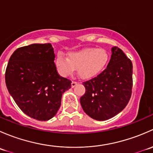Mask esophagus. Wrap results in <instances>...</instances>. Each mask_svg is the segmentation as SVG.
<instances>
[{
    "label": "esophagus",
    "instance_id": "34e87169",
    "mask_svg": "<svg viewBox=\"0 0 153 153\" xmlns=\"http://www.w3.org/2000/svg\"><path fill=\"white\" fill-rule=\"evenodd\" d=\"M77 84H78V82H76V81H72V84H71V85H72V87L73 88V87H75Z\"/></svg>",
    "mask_w": 153,
    "mask_h": 153
}]
</instances>
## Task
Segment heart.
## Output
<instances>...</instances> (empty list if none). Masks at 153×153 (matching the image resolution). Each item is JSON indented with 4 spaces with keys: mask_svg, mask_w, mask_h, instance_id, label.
Masks as SVG:
<instances>
[{
    "mask_svg": "<svg viewBox=\"0 0 153 153\" xmlns=\"http://www.w3.org/2000/svg\"><path fill=\"white\" fill-rule=\"evenodd\" d=\"M109 54L104 49L85 48L77 52H72L68 58L58 53L55 64L58 72L63 76H69L77 68L81 78H88L101 73L109 61Z\"/></svg>",
    "mask_w": 153,
    "mask_h": 153,
    "instance_id": "obj_1",
    "label": "heart"
}]
</instances>
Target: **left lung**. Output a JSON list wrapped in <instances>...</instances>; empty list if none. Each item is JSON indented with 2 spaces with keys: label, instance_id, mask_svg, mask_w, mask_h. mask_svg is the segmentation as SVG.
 I'll return each mask as SVG.
<instances>
[{
  "label": "left lung",
  "instance_id": "left-lung-1",
  "mask_svg": "<svg viewBox=\"0 0 153 153\" xmlns=\"http://www.w3.org/2000/svg\"><path fill=\"white\" fill-rule=\"evenodd\" d=\"M83 85L86 92L80 102L86 114L97 121L109 119L121 112L131 98L132 61L121 49L112 47L106 69Z\"/></svg>",
  "mask_w": 153,
  "mask_h": 153
}]
</instances>
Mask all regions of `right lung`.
<instances>
[{"mask_svg": "<svg viewBox=\"0 0 153 153\" xmlns=\"http://www.w3.org/2000/svg\"><path fill=\"white\" fill-rule=\"evenodd\" d=\"M51 44H33L17 49L5 73L9 92L27 115L48 121L61 106L62 94L72 81L57 72Z\"/></svg>", "mask_w": 153, "mask_h": 153, "instance_id": "add662e5", "label": "right lung"}]
</instances>
